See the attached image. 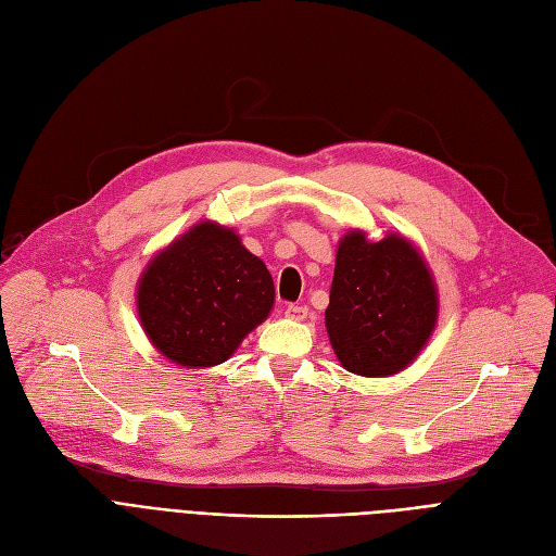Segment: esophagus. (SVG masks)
Wrapping results in <instances>:
<instances>
[{
	"label": "esophagus",
	"instance_id": "esophagus-1",
	"mask_svg": "<svg viewBox=\"0 0 556 556\" xmlns=\"http://www.w3.org/2000/svg\"><path fill=\"white\" fill-rule=\"evenodd\" d=\"M285 317H290L294 321H303L305 317H308V308H305V305H287Z\"/></svg>",
	"mask_w": 556,
	"mask_h": 556
}]
</instances>
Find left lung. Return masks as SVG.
Masks as SVG:
<instances>
[{"label": "left lung", "instance_id": "obj_1", "mask_svg": "<svg viewBox=\"0 0 556 556\" xmlns=\"http://www.w3.org/2000/svg\"><path fill=\"white\" fill-rule=\"evenodd\" d=\"M331 348L344 370L393 377L409 368L439 319V290L426 257L400 232L370 239L348 229L324 313Z\"/></svg>", "mask_w": 556, "mask_h": 556}]
</instances>
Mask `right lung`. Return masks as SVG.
<instances>
[{"instance_id": "add662e5", "label": "right lung", "mask_w": 556, "mask_h": 556, "mask_svg": "<svg viewBox=\"0 0 556 556\" xmlns=\"http://www.w3.org/2000/svg\"><path fill=\"white\" fill-rule=\"evenodd\" d=\"M276 301L266 264L232 227L200 220L151 257L136 305L154 350L181 368H214L269 317Z\"/></svg>"}]
</instances>
